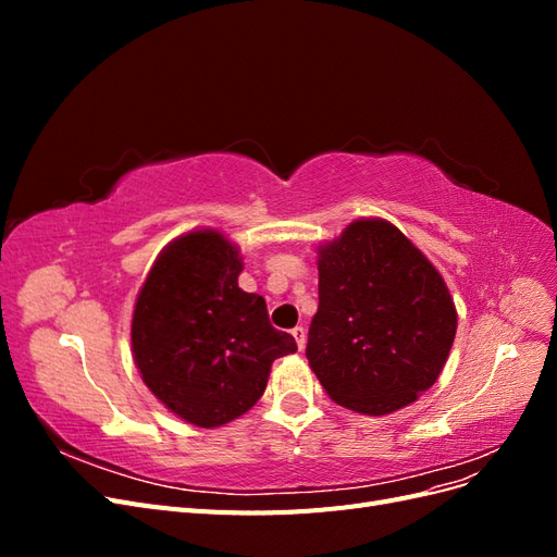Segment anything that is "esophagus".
Here are the masks:
<instances>
[{
    "instance_id": "34e87169",
    "label": "esophagus",
    "mask_w": 557,
    "mask_h": 557,
    "mask_svg": "<svg viewBox=\"0 0 557 557\" xmlns=\"http://www.w3.org/2000/svg\"><path fill=\"white\" fill-rule=\"evenodd\" d=\"M293 336H295V342H297V348L305 350V346H307V330L301 327V325H297V327H293Z\"/></svg>"
}]
</instances>
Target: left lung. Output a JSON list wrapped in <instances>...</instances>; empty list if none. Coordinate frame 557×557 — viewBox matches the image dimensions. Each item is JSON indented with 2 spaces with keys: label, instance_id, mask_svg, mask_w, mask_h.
<instances>
[{
  "label": "left lung",
  "instance_id": "left-lung-1",
  "mask_svg": "<svg viewBox=\"0 0 557 557\" xmlns=\"http://www.w3.org/2000/svg\"><path fill=\"white\" fill-rule=\"evenodd\" d=\"M458 313L442 274L381 218L318 248V311L307 358L342 407L385 416L440 379Z\"/></svg>",
  "mask_w": 557,
  "mask_h": 557
}]
</instances>
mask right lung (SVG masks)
Returning a JSON list of instances; mask_svg holds the SVG:
<instances>
[{"label": "right lung", "instance_id": "add662e5", "mask_svg": "<svg viewBox=\"0 0 557 557\" xmlns=\"http://www.w3.org/2000/svg\"><path fill=\"white\" fill-rule=\"evenodd\" d=\"M239 248L221 232H188L166 246L132 315V356L166 409L221 428L256 404L276 358L297 350L269 323L264 297L244 293Z\"/></svg>", "mask_w": 557, "mask_h": 557}]
</instances>
